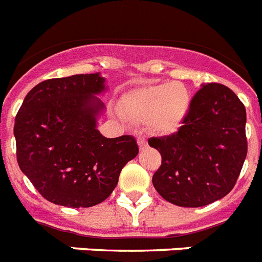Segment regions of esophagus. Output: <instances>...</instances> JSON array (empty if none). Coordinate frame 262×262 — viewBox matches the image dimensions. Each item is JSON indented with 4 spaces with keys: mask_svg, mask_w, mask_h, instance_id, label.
<instances>
[{
    "mask_svg": "<svg viewBox=\"0 0 262 262\" xmlns=\"http://www.w3.org/2000/svg\"><path fill=\"white\" fill-rule=\"evenodd\" d=\"M137 142H138V148H140V150H142V149H145L146 146H148V142H146V140H145L144 137L138 138Z\"/></svg>",
    "mask_w": 262,
    "mask_h": 262,
    "instance_id": "1",
    "label": "esophagus"
}]
</instances>
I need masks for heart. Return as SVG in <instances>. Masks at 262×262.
I'll list each match as a JSON object with an SVG mask.
<instances>
[{
    "mask_svg": "<svg viewBox=\"0 0 262 262\" xmlns=\"http://www.w3.org/2000/svg\"><path fill=\"white\" fill-rule=\"evenodd\" d=\"M192 105L181 82H160L130 90L121 98V111L136 122H148L151 133L173 135L184 124Z\"/></svg>",
    "mask_w": 262,
    "mask_h": 262,
    "instance_id": "1",
    "label": "heart"
}]
</instances>
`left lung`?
Returning a JSON list of instances; mask_svg holds the SVG:
<instances>
[{
    "instance_id": "obj_1",
    "label": "left lung",
    "mask_w": 262,
    "mask_h": 262,
    "mask_svg": "<svg viewBox=\"0 0 262 262\" xmlns=\"http://www.w3.org/2000/svg\"><path fill=\"white\" fill-rule=\"evenodd\" d=\"M245 124V106L229 88L202 85L179 132L149 138L162 157L151 180L158 194L184 208H200L225 197L247 157Z\"/></svg>"
}]
</instances>
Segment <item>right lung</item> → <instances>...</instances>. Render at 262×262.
<instances>
[{"mask_svg": "<svg viewBox=\"0 0 262 262\" xmlns=\"http://www.w3.org/2000/svg\"><path fill=\"white\" fill-rule=\"evenodd\" d=\"M100 73L52 78L26 94L15 116L17 162L48 201L89 208L106 200L125 165L138 155L135 137L106 138L97 129L105 111Z\"/></svg>", "mask_w": 262, "mask_h": 262, "instance_id": "right-lung-1", "label": "right lung"}]
</instances>
